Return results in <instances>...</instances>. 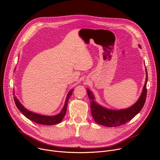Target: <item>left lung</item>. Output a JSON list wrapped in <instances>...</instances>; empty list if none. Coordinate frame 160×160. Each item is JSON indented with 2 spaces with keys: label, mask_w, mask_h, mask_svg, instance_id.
<instances>
[{
  "label": "left lung",
  "mask_w": 160,
  "mask_h": 160,
  "mask_svg": "<svg viewBox=\"0 0 160 160\" xmlns=\"http://www.w3.org/2000/svg\"><path fill=\"white\" fill-rule=\"evenodd\" d=\"M139 47L141 48L140 45H139ZM146 78L145 84L139 99L132 106L125 109L117 110L111 109L100 105L95 101V96L92 91L87 88V94L90 101L91 113H92L94 121L97 123L103 126L115 127L125 124L138 115L143 108L146 102L147 95L146 85L148 81V72L146 69Z\"/></svg>",
  "instance_id": "obj_1"
}]
</instances>
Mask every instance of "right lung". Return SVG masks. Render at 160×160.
Instances as JSON below:
<instances>
[{"mask_svg":"<svg viewBox=\"0 0 160 160\" xmlns=\"http://www.w3.org/2000/svg\"><path fill=\"white\" fill-rule=\"evenodd\" d=\"M74 89H72L68 94H67V97L66 98V101L64 104V106L62 109H61V112L58 113V115H54V116H47V115H40V114L35 113L33 112H32L27 109H26L23 105H22L19 101L18 99V98L14 96V100L15 102V104L18 108V109L23 114V115L25 116L28 119L30 120L38 123L41 125H55L59 123L63 119L66 112L67 109V106H68V101H69L70 98L72 95V92Z\"/></svg>","mask_w":160,"mask_h":160,"instance_id":"add662e5","label":"right lung"}]
</instances>
